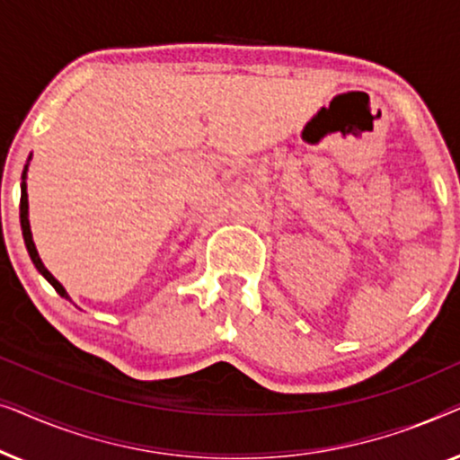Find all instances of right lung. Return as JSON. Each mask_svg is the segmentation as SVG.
<instances>
[{"label":"right lung","instance_id":"obj_1","mask_svg":"<svg viewBox=\"0 0 460 460\" xmlns=\"http://www.w3.org/2000/svg\"><path fill=\"white\" fill-rule=\"evenodd\" d=\"M24 178H27V165H24V172H22V184H21V228H22V238H24V244H27V251L31 255V261L35 263V268L40 270L43 274V279H46L49 285H52L56 291H58L60 297H66L68 295L65 291V287L60 285L58 280L54 279L52 274L48 272L46 266H43L40 255H37V249H35V243H33V236H31V228H29V200H27V184H24Z\"/></svg>","mask_w":460,"mask_h":460}]
</instances>
